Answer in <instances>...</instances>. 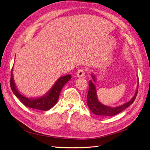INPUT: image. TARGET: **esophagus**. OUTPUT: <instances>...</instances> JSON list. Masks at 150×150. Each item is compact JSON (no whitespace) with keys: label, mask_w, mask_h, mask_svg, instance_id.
<instances>
[{"label":"esophagus","mask_w":150,"mask_h":150,"mask_svg":"<svg viewBox=\"0 0 150 150\" xmlns=\"http://www.w3.org/2000/svg\"><path fill=\"white\" fill-rule=\"evenodd\" d=\"M77 77L78 78H82L84 75V71L83 69H79L77 71Z\"/></svg>","instance_id":"esophagus-1"}]
</instances>
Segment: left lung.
I'll return each instance as SVG.
<instances>
[{
  "label": "left lung",
  "mask_w": 150,
  "mask_h": 150,
  "mask_svg": "<svg viewBox=\"0 0 150 150\" xmlns=\"http://www.w3.org/2000/svg\"><path fill=\"white\" fill-rule=\"evenodd\" d=\"M92 78L94 81L96 82V78L93 74H91ZM94 81H89V91L87 96V103L90 110L91 111L94 115H99L101 116H115L120 112L125 110V109L128 108L129 105L132 104L135 100L136 97L137 96L138 91V84L137 86V89L132 99L130 101L125 103L121 106L112 108L104 105L102 103L99 101L97 98V93L96 86L94 84Z\"/></svg>",
  "instance_id": "1"
}]
</instances>
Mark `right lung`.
<instances>
[{"instance_id": "1", "label": "right lung", "mask_w": 150, "mask_h": 150, "mask_svg": "<svg viewBox=\"0 0 150 150\" xmlns=\"http://www.w3.org/2000/svg\"><path fill=\"white\" fill-rule=\"evenodd\" d=\"M12 69L11 72L10 84L13 94L16 95L17 98L19 99L22 103H23L26 107L41 111H47L55 105L58 100L62 87L71 79V76L69 74L62 76L57 79L49 91L44 96L39 98L30 99L24 96L18 91L13 79Z\"/></svg>"}]
</instances>
